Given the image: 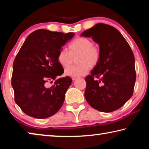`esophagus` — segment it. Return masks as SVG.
Instances as JSON below:
<instances>
[{
  "label": "esophagus",
  "mask_w": 149,
  "mask_h": 149,
  "mask_svg": "<svg viewBox=\"0 0 149 149\" xmlns=\"http://www.w3.org/2000/svg\"><path fill=\"white\" fill-rule=\"evenodd\" d=\"M77 78H78L77 77H72V80L73 81H75V80H76Z\"/></svg>",
  "instance_id": "1"
}]
</instances>
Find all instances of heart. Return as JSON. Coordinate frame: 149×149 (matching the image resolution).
<instances>
[{"label": "heart", "instance_id": "heart-1", "mask_svg": "<svg viewBox=\"0 0 149 149\" xmlns=\"http://www.w3.org/2000/svg\"><path fill=\"white\" fill-rule=\"evenodd\" d=\"M68 52L60 49L57 54V62L63 68L72 64L73 57L76 56L77 65L67 68L64 70L66 75L79 77L87 74L91 67H95L100 61V50L96 45H93L91 40L87 37H79L75 39L68 46Z\"/></svg>", "mask_w": 149, "mask_h": 149}]
</instances>
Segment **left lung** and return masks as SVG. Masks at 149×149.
<instances>
[{"mask_svg": "<svg viewBox=\"0 0 149 149\" xmlns=\"http://www.w3.org/2000/svg\"><path fill=\"white\" fill-rule=\"evenodd\" d=\"M81 36L99 44L100 61L85 77V97L95 109L110 112L124 105L133 95L136 80L134 55L121 33L99 23Z\"/></svg>", "mask_w": 149, "mask_h": 149, "instance_id": "1", "label": "left lung"}]
</instances>
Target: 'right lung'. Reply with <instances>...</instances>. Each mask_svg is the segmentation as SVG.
<instances>
[{
	"mask_svg": "<svg viewBox=\"0 0 149 149\" xmlns=\"http://www.w3.org/2000/svg\"><path fill=\"white\" fill-rule=\"evenodd\" d=\"M74 35L71 32L38 29L24 41L13 63L12 86L15 102L25 114L44 119L62 107L71 78H59L48 88L45 84L64 73L57 62V54Z\"/></svg>",
	"mask_w": 149,
	"mask_h": 149,
	"instance_id": "1",
	"label": "right lung"
}]
</instances>
